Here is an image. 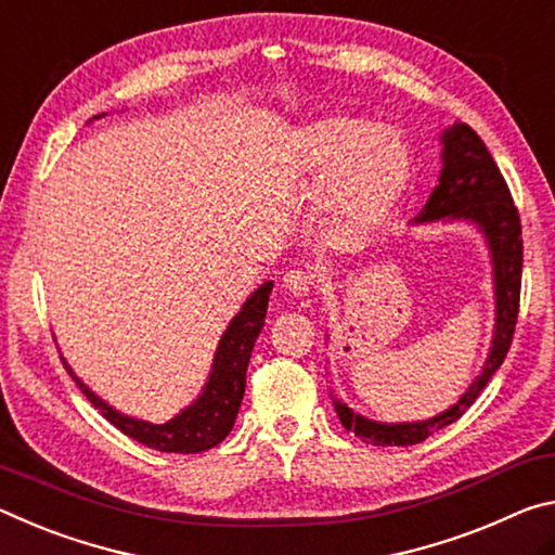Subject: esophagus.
<instances>
[{"label": "esophagus", "instance_id": "34e87169", "mask_svg": "<svg viewBox=\"0 0 555 555\" xmlns=\"http://www.w3.org/2000/svg\"><path fill=\"white\" fill-rule=\"evenodd\" d=\"M283 285L289 295L295 297H307L314 287V275L307 270H287L283 278Z\"/></svg>", "mask_w": 555, "mask_h": 555}]
</instances>
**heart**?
<instances>
[{"mask_svg": "<svg viewBox=\"0 0 555 555\" xmlns=\"http://www.w3.org/2000/svg\"><path fill=\"white\" fill-rule=\"evenodd\" d=\"M307 175L326 179L324 208L344 229H366L384 216L408 177V150L388 127L326 117L297 138Z\"/></svg>", "mask_w": 555, "mask_h": 555, "instance_id": "b5f03b06", "label": "heart"}]
</instances>
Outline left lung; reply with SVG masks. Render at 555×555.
I'll return each mask as SVG.
<instances>
[{"label": "left lung", "mask_w": 555, "mask_h": 555, "mask_svg": "<svg viewBox=\"0 0 555 555\" xmlns=\"http://www.w3.org/2000/svg\"><path fill=\"white\" fill-rule=\"evenodd\" d=\"M442 171L440 184L430 194L421 221H438V218H467L485 231L489 250L494 260V285H496V326L492 353L485 363V371L460 401L440 415L423 423H374L366 421L339 401H334L341 425L353 430L363 442L371 444H405L423 442L428 435L438 433L444 425L460 421L477 401L489 378L496 374L512 347L516 320H519L521 297V268H524V241L521 218L514 206L506 179L499 171L496 162L489 154L482 138L467 122H455L442 134Z\"/></svg>", "instance_id": "obj_1"}]
</instances>
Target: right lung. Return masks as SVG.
Listing matches in <instances>:
<instances>
[{"label":"right lung","mask_w":555,"mask_h":555,"mask_svg":"<svg viewBox=\"0 0 555 555\" xmlns=\"http://www.w3.org/2000/svg\"><path fill=\"white\" fill-rule=\"evenodd\" d=\"M270 289L272 283L260 285L250 295L248 302L243 305V310L235 314L229 330H225L221 344H218L211 378H208L202 398L165 425L134 421V417L113 411L111 405L100 401L83 380L73 376L66 361H63V366H66L70 378L76 380V386L83 390L88 401L98 408L100 415L111 421L127 438L147 444L152 450L177 452V455H196V452L211 450L218 442L225 440V435L231 433L235 423V415H238L245 393V371H248L253 344H256L262 322H266Z\"/></svg>","instance_id":"right-lung-1"}]
</instances>
